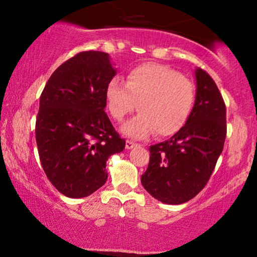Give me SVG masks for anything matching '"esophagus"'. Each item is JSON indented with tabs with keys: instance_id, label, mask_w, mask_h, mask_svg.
Returning a JSON list of instances; mask_svg holds the SVG:
<instances>
[{
	"instance_id": "1",
	"label": "esophagus",
	"mask_w": 257,
	"mask_h": 257,
	"mask_svg": "<svg viewBox=\"0 0 257 257\" xmlns=\"http://www.w3.org/2000/svg\"><path fill=\"white\" fill-rule=\"evenodd\" d=\"M135 146H137V144L135 142H132V140H126V144H125L126 150H131Z\"/></svg>"
}]
</instances>
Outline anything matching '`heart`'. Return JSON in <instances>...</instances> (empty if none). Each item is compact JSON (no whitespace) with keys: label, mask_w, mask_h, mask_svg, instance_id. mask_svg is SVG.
<instances>
[{"label":"heart","mask_w":257,"mask_h":257,"mask_svg":"<svg viewBox=\"0 0 257 257\" xmlns=\"http://www.w3.org/2000/svg\"><path fill=\"white\" fill-rule=\"evenodd\" d=\"M194 86L175 70L160 64H143L132 69L126 85L111 79L105 90L107 110L121 121L138 106L140 113L122 126L131 138L143 139L154 132L170 137L180 131L194 104Z\"/></svg>","instance_id":"heart-1"}]
</instances>
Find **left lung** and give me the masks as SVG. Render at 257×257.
<instances>
[{
    "instance_id": "8db88e82",
    "label": "left lung",
    "mask_w": 257,
    "mask_h": 257,
    "mask_svg": "<svg viewBox=\"0 0 257 257\" xmlns=\"http://www.w3.org/2000/svg\"><path fill=\"white\" fill-rule=\"evenodd\" d=\"M194 106L180 131L150 146V164L142 175L144 188L167 205H181L208 182L226 140V105L215 82L195 69Z\"/></svg>"
}]
</instances>
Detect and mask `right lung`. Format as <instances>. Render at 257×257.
<instances>
[{"instance_id": "obj_1", "label": "right lung", "mask_w": 257, "mask_h": 257, "mask_svg": "<svg viewBox=\"0 0 257 257\" xmlns=\"http://www.w3.org/2000/svg\"><path fill=\"white\" fill-rule=\"evenodd\" d=\"M115 73L106 52H79L55 70L41 94L38 154L49 180L68 198L100 188L107 159L125 149L104 111L105 90Z\"/></svg>"}]
</instances>
